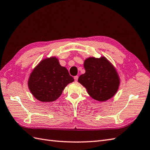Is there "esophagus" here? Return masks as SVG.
I'll use <instances>...</instances> for the list:
<instances>
[{"mask_svg":"<svg viewBox=\"0 0 150 150\" xmlns=\"http://www.w3.org/2000/svg\"><path fill=\"white\" fill-rule=\"evenodd\" d=\"M79 79V76H74V79H75V81H77Z\"/></svg>","mask_w":150,"mask_h":150,"instance_id":"1","label":"esophagus"}]
</instances>
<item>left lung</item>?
Here are the masks:
<instances>
[{
    "label": "left lung",
    "instance_id": "left-lung-1",
    "mask_svg": "<svg viewBox=\"0 0 150 150\" xmlns=\"http://www.w3.org/2000/svg\"><path fill=\"white\" fill-rule=\"evenodd\" d=\"M86 73L78 81L86 87L91 98L106 101L114 96L120 85V78L113 65L105 57H90L83 64Z\"/></svg>",
    "mask_w": 150,
    "mask_h": 150
}]
</instances>
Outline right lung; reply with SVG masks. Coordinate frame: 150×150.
I'll use <instances>...</instances> for the list:
<instances>
[{
    "mask_svg": "<svg viewBox=\"0 0 150 150\" xmlns=\"http://www.w3.org/2000/svg\"><path fill=\"white\" fill-rule=\"evenodd\" d=\"M74 79L58 59L51 57L42 60L30 75L28 88L32 95L42 102L56 100L68 83Z\"/></svg>",
    "mask_w": 150,
    "mask_h": 150,
    "instance_id": "obj_1",
    "label": "right lung"
}]
</instances>
